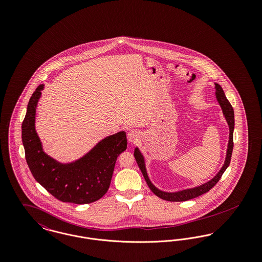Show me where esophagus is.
<instances>
[{"label":"esophagus","instance_id":"34e87169","mask_svg":"<svg viewBox=\"0 0 262 262\" xmlns=\"http://www.w3.org/2000/svg\"><path fill=\"white\" fill-rule=\"evenodd\" d=\"M127 137H128V140H129L131 143H135V142H137V141L140 139L141 134H140V132H138L137 130H131V131L128 132Z\"/></svg>","mask_w":262,"mask_h":262}]
</instances>
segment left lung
<instances>
[{"instance_id":"8db88e82","label":"left lung","mask_w":262,"mask_h":262,"mask_svg":"<svg viewBox=\"0 0 262 262\" xmlns=\"http://www.w3.org/2000/svg\"><path fill=\"white\" fill-rule=\"evenodd\" d=\"M214 83H215V91H216L215 96H216L217 102H218V104L220 105V107L222 109L225 120H226V122L229 126V140H228V145H227V150H226L224 164L221 167V169L218 171V173L213 179H211L210 181H208V182H206V183H204L200 186L188 187V188H183V189H179V190H176V191H165V190L159 189L158 187H155L152 184V182L150 181L148 173H147V169H146L144 155L138 148V146H136V148L134 149V157L136 159V162H137L139 168L141 169V172H142L148 187L157 196H159L162 200L170 201V202H184V201H187V200L196 198V196H199L203 193H206L207 191H209L212 187H214L219 182L222 174L224 173L225 170L227 169V167L230 164L232 151H233V132H234V126H235L234 110H233L231 104L229 103V101L227 100L222 86L217 82H214Z\"/></svg>"}]
</instances>
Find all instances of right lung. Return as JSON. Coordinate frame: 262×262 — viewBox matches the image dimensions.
Listing matches in <instances>:
<instances>
[{"mask_svg":"<svg viewBox=\"0 0 262 262\" xmlns=\"http://www.w3.org/2000/svg\"><path fill=\"white\" fill-rule=\"evenodd\" d=\"M44 84L31 96L22 123V142L36 182L64 203L90 204L101 199L111 184L117 157L127 148L125 131L107 136L81 157L60 162L44 149L35 129L36 109Z\"/></svg>","mask_w":262,"mask_h":262,"instance_id":"right-lung-1","label":"right lung"}]
</instances>
